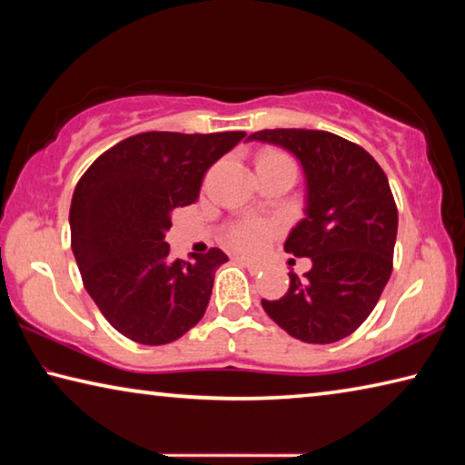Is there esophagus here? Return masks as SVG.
Masks as SVG:
<instances>
[{
    "mask_svg": "<svg viewBox=\"0 0 465 465\" xmlns=\"http://www.w3.org/2000/svg\"><path fill=\"white\" fill-rule=\"evenodd\" d=\"M242 261V264L246 266V269L250 271V272H262L264 269H266V262H262V261H250V258H240Z\"/></svg>",
    "mask_w": 465,
    "mask_h": 465,
    "instance_id": "esophagus-1",
    "label": "esophagus"
}]
</instances>
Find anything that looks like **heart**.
Here are the masks:
<instances>
[{"mask_svg": "<svg viewBox=\"0 0 465 465\" xmlns=\"http://www.w3.org/2000/svg\"><path fill=\"white\" fill-rule=\"evenodd\" d=\"M264 160H289V157L281 153H262L261 162ZM281 232V223L277 219H264V217H243L227 225L225 230V242L227 246L233 250L243 252V254H258L266 248L274 235Z\"/></svg>", "mask_w": 465, "mask_h": 465, "instance_id": "b5f03b06", "label": "heart"}]
</instances>
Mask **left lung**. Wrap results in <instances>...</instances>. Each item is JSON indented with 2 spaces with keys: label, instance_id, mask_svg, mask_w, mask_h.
<instances>
[{
  "label": "left lung",
  "instance_id": "8db88e82",
  "mask_svg": "<svg viewBox=\"0 0 465 465\" xmlns=\"http://www.w3.org/2000/svg\"><path fill=\"white\" fill-rule=\"evenodd\" d=\"M289 149L305 172L308 207L285 252L312 269L262 308L297 341L330 344L363 324L393 266L398 209L388 176L363 147L328 131L264 129L248 141Z\"/></svg>",
  "mask_w": 465,
  "mask_h": 465
}]
</instances>
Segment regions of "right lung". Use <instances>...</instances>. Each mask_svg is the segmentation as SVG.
I'll return each instance as SVG.
<instances>
[{
  "instance_id": "right-lung-1",
  "label": "right lung",
  "mask_w": 465,
  "mask_h": 465,
  "mask_svg": "<svg viewBox=\"0 0 465 465\" xmlns=\"http://www.w3.org/2000/svg\"><path fill=\"white\" fill-rule=\"evenodd\" d=\"M243 131H149L106 149L75 186L69 225L84 287L116 332L168 344L203 318L227 254L172 261L166 232L178 207L199 199L207 172Z\"/></svg>"
}]
</instances>
